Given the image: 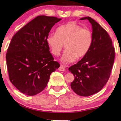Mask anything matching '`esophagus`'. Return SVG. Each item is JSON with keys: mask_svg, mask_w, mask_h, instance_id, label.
Returning <instances> with one entry per match:
<instances>
[{"mask_svg": "<svg viewBox=\"0 0 121 121\" xmlns=\"http://www.w3.org/2000/svg\"><path fill=\"white\" fill-rule=\"evenodd\" d=\"M58 70L59 71H64L65 70V68L63 65H60L58 68Z\"/></svg>", "mask_w": 121, "mask_h": 121, "instance_id": "esophagus-1", "label": "esophagus"}]
</instances>
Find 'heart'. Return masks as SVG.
<instances>
[{
	"label": "heart",
	"mask_w": 121,
	"mask_h": 121,
	"mask_svg": "<svg viewBox=\"0 0 121 121\" xmlns=\"http://www.w3.org/2000/svg\"><path fill=\"white\" fill-rule=\"evenodd\" d=\"M46 42L53 55L58 56L65 44L66 50L61 58L64 64L85 57L93 43V34L89 29L74 22H69L59 27L56 34H49Z\"/></svg>",
	"instance_id": "heart-1"
}]
</instances>
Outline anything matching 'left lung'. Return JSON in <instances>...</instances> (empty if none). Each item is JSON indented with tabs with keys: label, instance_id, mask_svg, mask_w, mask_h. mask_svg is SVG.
Segmentation results:
<instances>
[{
	"label": "left lung",
	"instance_id": "left-lung-1",
	"mask_svg": "<svg viewBox=\"0 0 121 121\" xmlns=\"http://www.w3.org/2000/svg\"><path fill=\"white\" fill-rule=\"evenodd\" d=\"M92 26L93 43L90 51L69 68L74 80L72 90L78 95L89 96L100 91L108 80L115 59V49L108 33L91 17H84Z\"/></svg>",
	"mask_w": 121,
	"mask_h": 121
}]
</instances>
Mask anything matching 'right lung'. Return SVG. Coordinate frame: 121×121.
<instances>
[{"label":"right lung","mask_w":121,"mask_h":121,"mask_svg":"<svg viewBox=\"0 0 121 121\" xmlns=\"http://www.w3.org/2000/svg\"><path fill=\"white\" fill-rule=\"evenodd\" d=\"M53 16H38L17 31L6 54L9 79L25 95L34 96L45 88L51 74L59 64L51 54L46 38L61 20Z\"/></svg>","instance_id":"1"}]
</instances>
